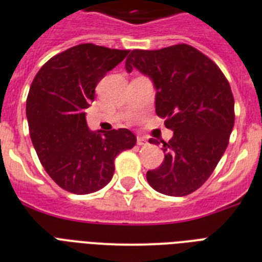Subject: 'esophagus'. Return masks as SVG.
Listing matches in <instances>:
<instances>
[{
	"instance_id": "obj_1",
	"label": "esophagus",
	"mask_w": 262,
	"mask_h": 262,
	"mask_svg": "<svg viewBox=\"0 0 262 262\" xmlns=\"http://www.w3.org/2000/svg\"><path fill=\"white\" fill-rule=\"evenodd\" d=\"M147 138L146 137H142V136H138L137 137V145L138 146H145L147 145Z\"/></svg>"
}]
</instances>
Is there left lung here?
<instances>
[{
    "label": "left lung",
    "mask_w": 262,
    "mask_h": 262,
    "mask_svg": "<svg viewBox=\"0 0 262 262\" xmlns=\"http://www.w3.org/2000/svg\"><path fill=\"white\" fill-rule=\"evenodd\" d=\"M125 68L151 78L155 112L173 132L168 142L160 141L164 160L147 171L148 184L167 195L190 194L209 179L227 148L235 122L230 83L210 58L188 44L134 49ZM148 142L159 145L154 138Z\"/></svg>",
    "instance_id": "obj_1"
}]
</instances>
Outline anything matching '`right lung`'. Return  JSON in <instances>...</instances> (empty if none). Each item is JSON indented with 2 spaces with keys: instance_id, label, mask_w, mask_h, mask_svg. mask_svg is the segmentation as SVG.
Returning a JSON list of instances; mask_svg holds the SVG:
<instances>
[{
  "instance_id": "obj_1",
  "label": "right lung",
  "mask_w": 262,
  "mask_h": 262,
  "mask_svg": "<svg viewBox=\"0 0 262 262\" xmlns=\"http://www.w3.org/2000/svg\"><path fill=\"white\" fill-rule=\"evenodd\" d=\"M128 53L79 44L47 61L32 81L26 103L32 145L47 173L68 192L102 189L114 176L115 158L136 145L129 129L90 130L84 114L99 81Z\"/></svg>"
}]
</instances>
